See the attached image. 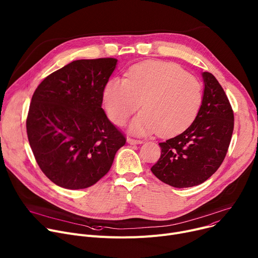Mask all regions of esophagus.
I'll return each mask as SVG.
<instances>
[{"mask_svg": "<svg viewBox=\"0 0 258 258\" xmlns=\"http://www.w3.org/2000/svg\"><path fill=\"white\" fill-rule=\"evenodd\" d=\"M127 142L130 145H140V144L144 143V141H142V140H135V138H131V137L127 138Z\"/></svg>", "mask_w": 258, "mask_h": 258, "instance_id": "esophagus-1", "label": "esophagus"}]
</instances>
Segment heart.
<instances>
[{
	"instance_id": "1",
	"label": "heart",
	"mask_w": 258,
	"mask_h": 258,
	"mask_svg": "<svg viewBox=\"0 0 258 258\" xmlns=\"http://www.w3.org/2000/svg\"><path fill=\"white\" fill-rule=\"evenodd\" d=\"M204 98L202 83L180 66L145 62L129 68L126 78L110 77L102 89V105L116 126L124 125L141 106L144 109L129 125L143 135L158 130L172 135L186 129L196 117Z\"/></svg>"
}]
</instances>
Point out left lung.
<instances>
[{
	"mask_svg": "<svg viewBox=\"0 0 258 258\" xmlns=\"http://www.w3.org/2000/svg\"><path fill=\"white\" fill-rule=\"evenodd\" d=\"M203 103L193 123L181 134L160 143L161 156L151 168L163 183L175 188L197 186L220 167L233 131L228 98L210 72H204Z\"/></svg>",
	"mask_w": 258,
	"mask_h": 258,
	"instance_id": "obj_1",
	"label": "left lung"
}]
</instances>
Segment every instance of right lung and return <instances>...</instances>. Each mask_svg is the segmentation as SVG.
I'll list each match as a JSON object with an SVG mask.
<instances>
[{
    "label": "right lung",
    "instance_id": "add662e5",
    "mask_svg": "<svg viewBox=\"0 0 258 258\" xmlns=\"http://www.w3.org/2000/svg\"><path fill=\"white\" fill-rule=\"evenodd\" d=\"M116 62L113 57L73 61L34 92L27 117L29 143L39 167L57 186H93L126 144L102 108V89Z\"/></svg>",
    "mask_w": 258,
    "mask_h": 258
}]
</instances>
